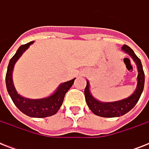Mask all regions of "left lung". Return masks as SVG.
Listing matches in <instances>:
<instances>
[{
	"instance_id": "1",
	"label": "left lung",
	"mask_w": 149,
	"mask_h": 149,
	"mask_svg": "<svg viewBox=\"0 0 149 149\" xmlns=\"http://www.w3.org/2000/svg\"><path fill=\"white\" fill-rule=\"evenodd\" d=\"M121 49L123 51H125V52H127L132 56V58L134 59L138 67L139 75H138V85H137L136 91H134V93L130 96L129 97L125 98L119 101L101 103L94 99L93 96L91 95L89 91V82L86 81V86L84 90L86 104L92 112L100 117L114 118V117H120V116L124 115L135 106V104L139 101L141 93L143 91L144 85H145V73H144L143 68H142L140 58L135 55L134 51L127 45H123Z\"/></svg>"
}]
</instances>
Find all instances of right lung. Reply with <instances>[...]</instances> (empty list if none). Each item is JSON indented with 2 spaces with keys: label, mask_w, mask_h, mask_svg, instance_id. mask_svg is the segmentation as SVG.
Listing matches in <instances>:
<instances>
[{
  "label": "right lung",
  "mask_w": 149,
  "mask_h": 149,
  "mask_svg": "<svg viewBox=\"0 0 149 149\" xmlns=\"http://www.w3.org/2000/svg\"><path fill=\"white\" fill-rule=\"evenodd\" d=\"M34 41L21 45L17 50L15 56L10 59L6 73V86L10 98L17 108L24 114L31 118H46L57 113L62 106L65 93L67 92L74 83L75 78L72 80L60 84L56 91L46 98L38 100H31L22 97L15 91L12 81V71L14 65L23 52L30 46Z\"/></svg>",
  "instance_id": "right-lung-1"
}]
</instances>
